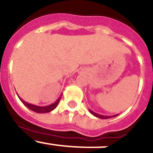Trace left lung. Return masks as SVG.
Segmentation results:
<instances>
[{"label": "left lung", "mask_w": 153, "mask_h": 153, "mask_svg": "<svg viewBox=\"0 0 153 153\" xmlns=\"http://www.w3.org/2000/svg\"><path fill=\"white\" fill-rule=\"evenodd\" d=\"M90 112L91 114H93V116H94V117H97V118L102 119V120H105V119L113 118V117H117V116H118V114L113 115V116H103V115H100V114H98V113H94V112L92 111V110H90Z\"/></svg>", "instance_id": "left-lung-1"}]
</instances>
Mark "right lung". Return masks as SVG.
Listing matches in <instances>:
<instances>
[{
  "instance_id": "1",
  "label": "right lung",
  "mask_w": 153,
  "mask_h": 153,
  "mask_svg": "<svg viewBox=\"0 0 153 153\" xmlns=\"http://www.w3.org/2000/svg\"><path fill=\"white\" fill-rule=\"evenodd\" d=\"M60 96H62V94ZM20 98V97H18ZM60 99H61V97H59L58 98L57 100H56V102L52 103L51 105H49V106H36V105H33V104H30V103H28V102H25L24 100H22L21 98H20V100H21V102L28 108L30 109V110L33 112H36L37 113H49V112L52 111L57 106L58 103L60 102Z\"/></svg>"
}]
</instances>
